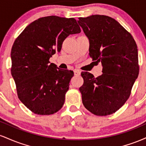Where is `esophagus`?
Instances as JSON below:
<instances>
[{"label": "esophagus", "instance_id": "esophagus-1", "mask_svg": "<svg viewBox=\"0 0 146 146\" xmlns=\"http://www.w3.org/2000/svg\"><path fill=\"white\" fill-rule=\"evenodd\" d=\"M74 74L75 75H80V74H81V71L78 69H75L74 70Z\"/></svg>", "mask_w": 146, "mask_h": 146}]
</instances>
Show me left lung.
I'll return each instance as SVG.
<instances>
[{
    "label": "left lung",
    "mask_w": 146,
    "mask_h": 146,
    "mask_svg": "<svg viewBox=\"0 0 146 146\" xmlns=\"http://www.w3.org/2000/svg\"><path fill=\"white\" fill-rule=\"evenodd\" d=\"M78 22L89 40L90 57L103 66V73L98 78L82 72V103L95 115H111L129 98L139 75L137 44L132 35L109 16L92 15L79 18Z\"/></svg>",
    "instance_id": "left-lung-1"
}]
</instances>
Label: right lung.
<instances>
[{"label":"right lung","instance_id":"1","mask_svg":"<svg viewBox=\"0 0 146 146\" xmlns=\"http://www.w3.org/2000/svg\"><path fill=\"white\" fill-rule=\"evenodd\" d=\"M81 32L75 18L46 16L32 22L14 41L11 73L19 100L35 114L61 109L73 71L60 69L49 58L61 51L66 38Z\"/></svg>","mask_w":146,"mask_h":146}]
</instances>
